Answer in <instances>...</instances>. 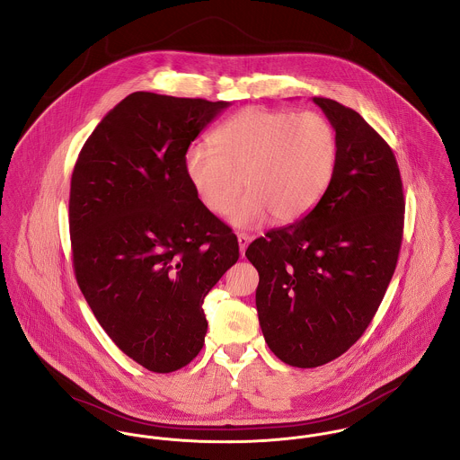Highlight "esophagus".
Returning <instances> with one entry per match:
<instances>
[{"label":"esophagus","mask_w":460,"mask_h":460,"mask_svg":"<svg viewBox=\"0 0 460 460\" xmlns=\"http://www.w3.org/2000/svg\"><path fill=\"white\" fill-rule=\"evenodd\" d=\"M250 242H252V236H250V234H247V233H238V245H240L242 255L245 253V248L248 247Z\"/></svg>","instance_id":"esophagus-1"}]
</instances>
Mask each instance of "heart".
Here are the masks:
<instances>
[{
  "mask_svg": "<svg viewBox=\"0 0 460 460\" xmlns=\"http://www.w3.org/2000/svg\"><path fill=\"white\" fill-rule=\"evenodd\" d=\"M212 146L192 145L183 170L201 205L224 215L243 190L248 196L231 213L238 227L270 217L294 224L323 198L338 164V135L317 111L296 113L247 106L213 131Z\"/></svg>",
  "mask_w": 460,
  "mask_h": 460,
  "instance_id": "obj_1",
  "label": "heart"
}]
</instances>
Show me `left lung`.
<instances>
[{"mask_svg":"<svg viewBox=\"0 0 460 460\" xmlns=\"http://www.w3.org/2000/svg\"><path fill=\"white\" fill-rule=\"evenodd\" d=\"M338 135V164L301 220L248 245L255 306L270 350L317 367L345 354L375 317L395 271L404 194L387 142L352 108L314 98Z\"/></svg>","mask_w":460,"mask_h":460,"instance_id":"left-lung-1","label":"left lung"}]
</instances>
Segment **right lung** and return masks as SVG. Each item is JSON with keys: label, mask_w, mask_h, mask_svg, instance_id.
<instances>
[{"label": "right lung", "mask_w": 460, "mask_h": 460, "mask_svg": "<svg viewBox=\"0 0 460 460\" xmlns=\"http://www.w3.org/2000/svg\"><path fill=\"white\" fill-rule=\"evenodd\" d=\"M227 106L133 93L106 113L73 168L76 282L111 341L154 373L199 354L203 301L240 257L236 234L201 205L183 170L189 145Z\"/></svg>", "instance_id": "obj_1"}]
</instances>
